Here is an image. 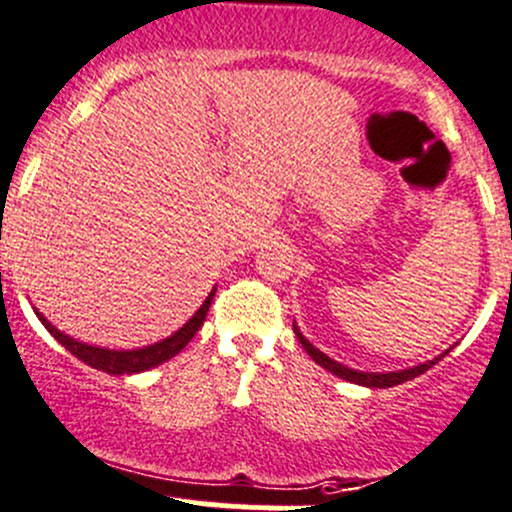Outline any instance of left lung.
<instances>
[{"label":"left lung","instance_id":"1","mask_svg":"<svg viewBox=\"0 0 512 512\" xmlns=\"http://www.w3.org/2000/svg\"><path fill=\"white\" fill-rule=\"evenodd\" d=\"M293 330H295V337H298V340H300V345H303V350L308 352V355L313 357V360L318 362L320 367H325V370L333 372L335 377L345 379V382H355V384H362V387H370V389H374V387H377V389H387V387H397V384H402V382H409V379H414V377H419V374H424L426 370H429V367H434L436 362L444 360V357L451 352V347H449V350H444L439 357H434V360H426V362H421V365H416V367H407V370H397V372H360V370H352V367L340 365V362H335L333 357H328V355H325V352H320L318 347H315L313 342L308 340V337L300 333L298 325H295V323H293Z\"/></svg>","mask_w":512,"mask_h":512}]
</instances>
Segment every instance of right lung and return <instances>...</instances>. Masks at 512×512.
Returning a JSON list of instances; mask_svg holds the SVG:
<instances>
[{
    "label": "right lung",
    "mask_w": 512,
    "mask_h": 512,
    "mask_svg": "<svg viewBox=\"0 0 512 512\" xmlns=\"http://www.w3.org/2000/svg\"><path fill=\"white\" fill-rule=\"evenodd\" d=\"M214 293H217V288H212V293H209L207 300L199 305L197 313H194L192 318H189L187 323L177 330V333L165 337V340L155 342V345L138 347V350H108V347L78 342V340H73L71 335L61 333L59 328H54V325H51L49 320L39 313V310L36 308L34 310H36V315H39L41 323H44V328L49 330V333L54 335L56 340H59L61 345L71 352V355H76L78 360L86 362V365H91L93 370L108 372V374H138V372L152 370V367L162 365V362L172 360L177 352H182L184 347H187V342L197 335L199 328H202L204 318H207L209 305H212V300H214Z\"/></svg>",
    "instance_id": "add662e5"
}]
</instances>
